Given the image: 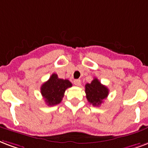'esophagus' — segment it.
Here are the masks:
<instances>
[{
    "label": "esophagus",
    "instance_id": "1",
    "mask_svg": "<svg viewBox=\"0 0 148 148\" xmlns=\"http://www.w3.org/2000/svg\"><path fill=\"white\" fill-rule=\"evenodd\" d=\"M74 84L77 86H79V85H81V80L80 79H75L74 81Z\"/></svg>",
    "mask_w": 148,
    "mask_h": 148
}]
</instances>
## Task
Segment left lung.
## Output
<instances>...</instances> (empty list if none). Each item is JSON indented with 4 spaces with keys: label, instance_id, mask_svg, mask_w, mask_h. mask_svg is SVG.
Instances as JSON below:
<instances>
[{
    "label": "left lung",
    "instance_id": "1",
    "mask_svg": "<svg viewBox=\"0 0 148 148\" xmlns=\"http://www.w3.org/2000/svg\"><path fill=\"white\" fill-rule=\"evenodd\" d=\"M85 93L88 101L94 106H99L109 95V89L101 84L97 78L85 84Z\"/></svg>",
    "mask_w": 148,
    "mask_h": 148
}]
</instances>
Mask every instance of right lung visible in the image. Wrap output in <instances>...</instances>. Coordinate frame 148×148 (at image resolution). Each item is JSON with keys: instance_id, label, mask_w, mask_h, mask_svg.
<instances>
[{"instance_id": "add662e5", "label": "right lung", "mask_w": 148, "mask_h": 148, "mask_svg": "<svg viewBox=\"0 0 148 148\" xmlns=\"http://www.w3.org/2000/svg\"><path fill=\"white\" fill-rule=\"evenodd\" d=\"M71 86L70 81L59 78L57 74H53L49 80L42 84L40 91L47 106H53L60 103L66 89Z\"/></svg>"}]
</instances>
